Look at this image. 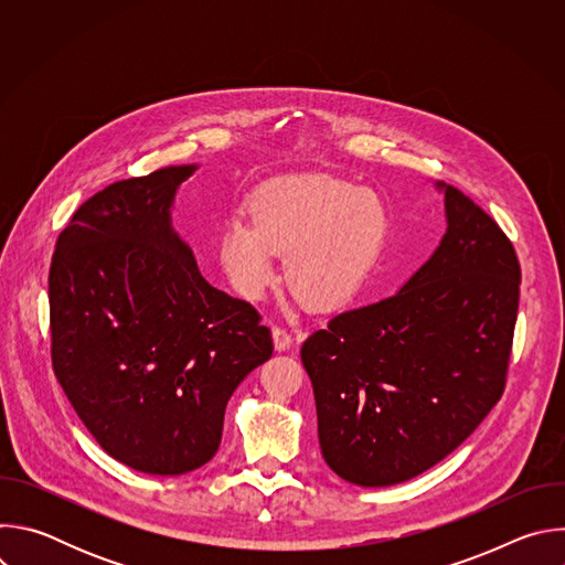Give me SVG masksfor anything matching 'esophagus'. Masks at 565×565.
<instances>
[{
    "mask_svg": "<svg viewBox=\"0 0 565 565\" xmlns=\"http://www.w3.org/2000/svg\"><path fill=\"white\" fill-rule=\"evenodd\" d=\"M273 342H275V351L281 353V351H288L292 347V335L286 329L275 327L273 329Z\"/></svg>",
    "mask_w": 565,
    "mask_h": 565,
    "instance_id": "34e87169",
    "label": "esophagus"
}]
</instances>
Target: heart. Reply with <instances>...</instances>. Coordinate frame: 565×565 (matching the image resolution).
Masks as SVG:
<instances>
[{
  "mask_svg": "<svg viewBox=\"0 0 565 565\" xmlns=\"http://www.w3.org/2000/svg\"><path fill=\"white\" fill-rule=\"evenodd\" d=\"M388 232L382 199L347 181L303 174L266 183L250 199V221L227 218L216 259L244 299H259L277 279V255L297 301L319 310L347 306L377 264Z\"/></svg>",
  "mask_w": 565,
  "mask_h": 565,
  "instance_id": "heart-1",
  "label": "heart"
}]
</instances>
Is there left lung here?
<instances>
[{
    "label": "left lung",
    "mask_w": 565,
    "mask_h": 565,
    "mask_svg": "<svg viewBox=\"0 0 565 565\" xmlns=\"http://www.w3.org/2000/svg\"><path fill=\"white\" fill-rule=\"evenodd\" d=\"M447 230L393 297L347 310L301 347L327 465L360 488L451 454L503 395L521 268L471 199L436 183Z\"/></svg>",
    "instance_id": "8db88e82"
}]
</instances>
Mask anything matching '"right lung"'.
Returning a JSON list of instances; mask_svg holds the SVG:
<instances>
[{"mask_svg":"<svg viewBox=\"0 0 565 565\" xmlns=\"http://www.w3.org/2000/svg\"><path fill=\"white\" fill-rule=\"evenodd\" d=\"M196 170L163 168L92 196L60 232L49 273L57 382L111 458L153 476L212 460L227 399L273 355L259 312L210 286L172 225Z\"/></svg>","mask_w":565,"mask_h":565,"instance_id":"1","label":"right lung"}]
</instances>
